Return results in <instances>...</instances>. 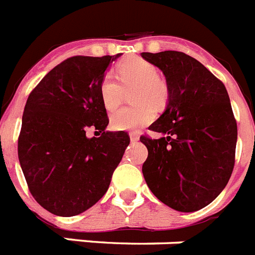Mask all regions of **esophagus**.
Listing matches in <instances>:
<instances>
[{"label": "esophagus", "mask_w": 255, "mask_h": 255, "mask_svg": "<svg viewBox=\"0 0 255 255\" xmlns=\"http://www.w3.org/2000/svg\"><path fill=\"white\" fill-rule=\"evenodd\" d=\"M129 138H131L132 142H134V141H137L138 138H140V136H138L136 132H131V133H129Z\"/></svg>", "instance_id": "1"}]
</instances>
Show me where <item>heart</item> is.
<instances>
[{
	"label": "heart",
	"instance_id": "obj_1",
	"mask_svg": "<svg viewBox=\"0 0 255 255\" xmlns=\"http://www.w3.org/2000/svg\"><path fill=\"white\" fill-rule=\"evenodd\" d=\"M115 81L113 74H105L99 85V95L107 111H114L123 99L124 90L136 88L133 103L137 106L121 109L111 115V127L117 131H137L156 118L152 109H162L167 102L169 90L166 84L158 77L154 64L141 57H128L119 64Z\"/></svg>",
	"mask_w": 255,
	"mask_h": 255
}]
</instances>
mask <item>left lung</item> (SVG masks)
Wrapping results in <instances>:
<instances>
[{"instance_id": "1", "label": "left lung", "mask_w": 255, "mask_h": 255, "mask_svg": "<svg viewBox=\"0 0 255 255\" xmlns=\"http://www.w3.org/2000/svg\"><path fill=\"white\" fill-rule=\"evenodd\" d=\"M166 78L167 105L141 136L148 149L142 174L150 191L179 212H194L216 199L235 166L237 123L224 84L191 56L177 51L142 52Z\"/></svg>"}]
</instances>
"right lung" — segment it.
Masks as SVG:
<instances>
[{"mask_svg": "<svg viewBox=\"0 0 255 255\" xmlns=\"http://www.w3.org/2000/svg\"><path fill=\"white\" fill-rule=\"evenodd\" d=\"M115 56H73L45 74L24 106L18 157L30 192L57 216H76L105 194L129 136L106 131L99 85ZM94 128L99 138H88Z\"/></svg>", "mask_w": 255, "mask_h": 255, "instance_id": "1", "label": "right lung"}]
</instances>
